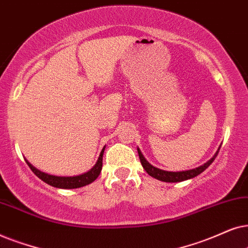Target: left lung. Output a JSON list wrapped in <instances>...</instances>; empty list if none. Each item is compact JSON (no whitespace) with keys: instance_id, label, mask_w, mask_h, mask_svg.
<instances>
[{"instance_id":"8db88e82","label":"left lung","mask_w":248,"mask_h":248,"mask_svg":"<svg viewBox=\"0 0 248 248\" xmlns=\"http://www.w3.org/2000/svg\"><path fill=\"white\" fill-rule=\"evenodd\" d=\"M220 147H221V145L219 146V148H217L216 154H214L206 163H204L203 166L197 167V168H195V169L185 170V171H176V172H173V171L161 170V169H158V168L153 167L150 162H148L146 158L144 157V155L141 154V152L138 147H137V151H138V155H140V160L141 166H143L145 171H146V172L150 174L151 177H153L157 180L164 181V183H180V181L191 179V178L199 176V174L202 173L203 171L206 169V168H209L210 164L212 163L214 160H216L217 155L220 151Z\"/></svg>"}]
</instances>
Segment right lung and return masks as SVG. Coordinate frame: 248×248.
Returning <instances> with one entry per match:
<instances>
[{"label": "right lung", "mask_w": 248, "mask_h": 248, "mask_svg": "<svg viewBox=\"0 0 248 248\" xmlns=\"http://www.w3.org/2000/svg\"><path fill=\"white\" fill-rule=\"evenodd\" d=\"M105 146L103 150L101 151L100 156L97 158V162L95 163V166L92 168L90 171L87 172L79 174V176H74V177H60V176H53V174H48L43 172V171L36 169V168L28 162L25 158V161L31 168L32 172H34L36 176H37L39 179H42L44 183L48 184L49 186L57 187V188H62V189H72V188H79L84 187L86 185H90L93 183L94 180H96V178L100 176L101 170H102V164H103V153H104Z\"/></svg>", "instance_id": "add662e5"}]
</instances>
